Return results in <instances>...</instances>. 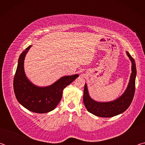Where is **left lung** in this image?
Instances as JSON below:
<instances>
[{
	"label": "left lung",
	"mask_w": 145,
	"mask_h": 145,
	"mask_svg": "<svg viewBox=\"0 0 145 145\" xmlns=\"http://www.w3.org/2000/svg\"><path fill=\"white\" fill-rule=\"evenodd\" d=\"M127 54L132 62V73L128 86L125 91L118 99L109 102H98L91 99L88 93L87 85L85 84L83 102L86 108L91 113L95 116L109 118L116 116L125 111L133 100L136 82V67L134 58L127 52Z\"/></svg>",
	"instance_id": "left-lung-1"
}]
</instances>
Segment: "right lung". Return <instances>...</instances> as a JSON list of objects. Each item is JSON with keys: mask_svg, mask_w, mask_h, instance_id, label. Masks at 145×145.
Instances as JSON below:
<instances>
[{"mask_svg": "<svg viewBox=\"0 0 145 145\" xmlns=\"http://www.w3.org/2000/svg\"><path fill=\"white\" fill-rule=\"evenodd\" d=\"M29 45L20 56L14 77L13 88L17 100L24 107L36 113H46L55 109L61 101L63 91L78 75L61 77L47 87H38L29 81L24 72V63Z\"/></svg>", "mask_w": 145, "mask_h": 145, "instance_id": "obj_1", "label": "right lung"}]
</instances>
